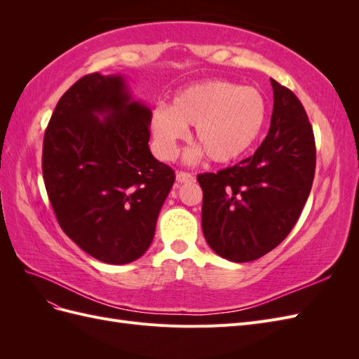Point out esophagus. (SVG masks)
Here are the masks:
<instances>
[{
    "mask_svg": "<svg viewBox=\"0 0 359 359\" xmlns=\"http://www.w3.org/2000/svg\"><path fill=\"white\" fill-rule=\"evenodd\" d=\"M177 181L178 182H191V181H194V177L189 172H178L177 173Z\"/></svg>",
    "mask_w": 359,
    "mask_h": 359,
    "instance_id": "esophagus-1",
    "label": "esophagus"
}]
</instances>
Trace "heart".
Segmentation results:
<instances>
[{
	"mask_svg": "<svg viewBox=\"0 0 359 359\" xmlns=\"http://www.w3.org/2000/svg\"><path fill=\"white\" fill-rule=\"evenodd\" d=\"M266 115V100L257 88L211 81L191 85L173 97L168 107H157L149 127L156 153L163 160L175 158L187 127H193L199 147L189 151L187 161L206 154L212 163L226 165L256 144Z\"/></svg>",
	"mask_w": 359,
	"mask_h": 359,
	"instance_id": "obj_1",
	"label": "heart"
}]
</instances>
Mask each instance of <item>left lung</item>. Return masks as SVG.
Here are the masks:
<instances>
[{
	"mask_svg": "<svg viewBox=\"0 0 359 359\" xmlns=\"http://www.w3.org/2000/svg\"><path fill=\"white\" fill-rule=\"evenodd\" d=\"M274 109L253 156L217 173H201L202 231L214 252L250 262L276 248L295 226L316 169L313 128L304 106L271 79Z\"/></svg>",
	"mask_w": 359,
	"mask_h": 359,
	"instance_id": "1",
	"label": "left lung"
}]
</instances>
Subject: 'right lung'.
I'll return each instance as SVG.
<instances>
[{
    "label": "right lung",
    "mask_w": 359,
    "mask_h": 359,
    "mask_svg": "<svg viewBox=\"0 0 359 359\" xmlns=\"http://www.w3.org/2000/svg\"><path fill=\"white\" fill-rule=\"evenodd\" d=\"M151 109L123 74H86L57 103L43 140V180L61 229L104 264L139 259L175 181L151 154Z\"/></svg>",
    "instance_id": "obj_1"
}]
</instances>
